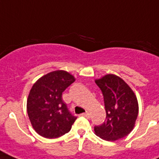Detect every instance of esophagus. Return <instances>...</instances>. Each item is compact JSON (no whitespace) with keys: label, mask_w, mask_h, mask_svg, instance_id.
I'll return each instance as SVG.
<instances>
[{"label":"esophagus","mask_w":159,"mask_h":159,"mask_svg":"<svg viewBox=\"0 0 159 159\" xmlns=\"http://www.w3.org/2000/svg\"><path fill=\"white\" fill-rule=\"evenodd\" d=\"M82 116H84V117H87V118H89L90 117V114L88 111H86L85 113H82Z\"/></svg>","instance_id":"1"}]
</instances>
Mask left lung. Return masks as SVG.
<instances>
[{"instance_id": "1", "label": "left lung", "mask_w": 159, "mask_h": 159, "mask_svg": "<svg viewBox=\"0 0 159 159\" xmlns=\"http://www.w3.org/2000/svg\"><path fill=\"white\" fill-rule=\"evenodd\" d=\"M95 82L104 97L106 120L95 126V134L106 141H116L133 130L138 117L139 104L134 92L121 77L106 74Z\"/></svg>"}]
</instances>
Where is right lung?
I'll return each mask as SVG.
<instances>
[{"instance_id":"add662e5","label":"right lung","mask_w":159,"mask_h":159,"mask_svg":"<svg viewBox=\"0 0 159 159\" xmlns=\"http://www.w3.org/2000/svg\"><path fill=\"white\" fill-rule=\"evenodd\" d=\"M75 80L69 72L57 70L39 78L30 89L27 99L29 119L43 138L61 137L69 132L76 120L62 99V92Z\"/></svg>"}]
</instances>
